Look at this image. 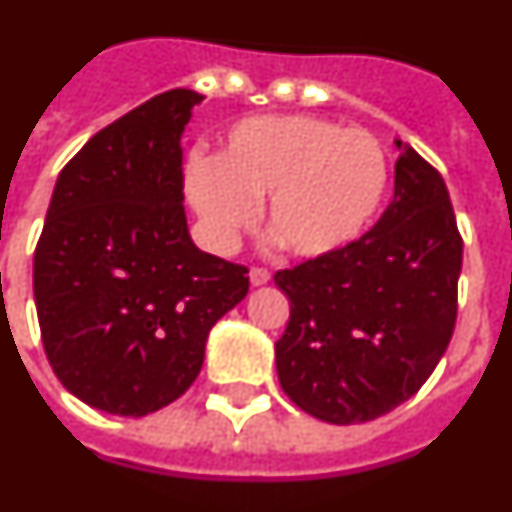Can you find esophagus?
<instances>
[{
	"label": "esophagus",
	"mask_w": 512,
	"mask_h": 512,
	"mask_svg": "<svg viewBox=\"0 0 512 512\" xmlns=\"http://www.w3.org/2000/svg\"><path fill=\"white\" fill-rule=\"evenodd\" d=\"M268 281H270V273L265 268L249 270V283H252V286H265Z\"/></svg>",
	"instance_id": "esophagus-1"
}]
</instances>
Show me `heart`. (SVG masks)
Masks as SVG:
<instances>
[{"mask_svg":"<svg viewBox=\"0 0 512 512\" xmlns=\"http://www.w3.org/2000/svg\"><path fill=\"white\" fill-rule=\"evenodd\" d=\"M388 187V153L375 135L309 114L244 119L216 158H192L184 169V192L213 247H234L268 200L265 226L304 260L356 242Z\"/></svg>","mask_w":512,"mask_h":512,"instance_id":"b5f03b06","label":"heart"}]
</instances>
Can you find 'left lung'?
<instances>
[{"instance_id":"left-lung-1","label":"left lung","mask_w":512,"mask_h":512,"mask_svg":"<svg viewBox=\"0 0 512 512\" xmlns=\"http://www.w3.org/2000/svg\"><path fill=\"white\" fill-rule=\"evenodd\" d=\"M395 148L380 221L341 252L276 273L291 307L278 382L320 422H372L409 401L453 336L463 242L448 187L411 145Z\"/></svg>"}]
</instances>
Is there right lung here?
Wrapping results in <instances>:
<instances>
[{"label":"right lung","instance_id":"right-lung-1","mask_svg":"<svg viewBox=\"0 0 512 512\" xmlns=\"http://www.w3.org/2000/svg\"><path fill=\"white\" fill-rule=\"evenodd\" d=\"M195 90L150 98L62 169L33 257L38 325L59 382L114 416L169 406L200 375L247 268L197 249L182 195Z\"/></svg>","mask_w":512,"mask_h":512}]
</instances>
